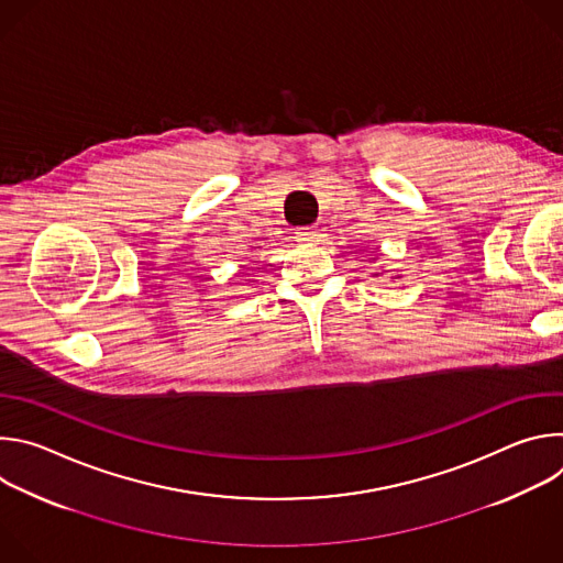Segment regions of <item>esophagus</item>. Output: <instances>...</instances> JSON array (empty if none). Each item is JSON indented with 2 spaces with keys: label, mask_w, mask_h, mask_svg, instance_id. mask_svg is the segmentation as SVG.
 Returning a JSON list of instances; mask_svg holds the SVG:
<instances>
[{
  "label": "esophagus",
  "mask_w": 563,
  "mask_h": 563,
  "mask_svg": "<svg viewBox=\"0 0 563 563\" xmlns=\"http://www.w3.org/2000/svg\"><path fill=\"white\" fill-rule=\"evenodd\" d=\"M316 227H298L296 229V238L300 240V243H313L316 240Z\"/></svg>",
  "instance_id": "34e87169"
}]
</instances>
